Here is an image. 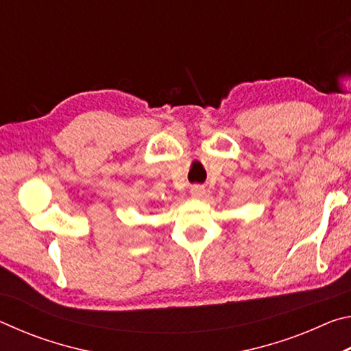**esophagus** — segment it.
Returning a JSON list of instances; mask_svg holds the SVG:
<instances>
[{
  "instance_id": "34e87169",
  "label": "esophagus",
  "mask_w": 351,
  "mask_h": 351,
  "mask_svg": "<svg viewBox=\"0 0 351 351\" xmlns=\"http://www.w3.org/2000/svg\"><path fill=\"white\" fill-rule=\"evenodd\" d=\"M204 193H206V189L203 186H199V184H195V186L190 187V195H192L193 198H201Z\"/></svg>"
}]
</instances>
